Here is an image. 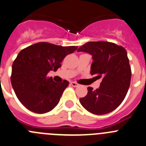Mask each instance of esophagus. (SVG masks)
<instances>
[{
	"label": "esophagus",
	"instance_id": "esophagus-1",
	"mask_svg": "<svg viewBox=\"0 0 146 146\" xmlns=\"http://www.w3.org/2000/svg\"><path fill=\"white\" fill-rule=\"evenodd\" d=\"M70 85H71L72 86H73V87L78 86V84L77 83H76V82H71V83H70Z\"/></svg>",
	"mask_w": 146,
	"mask_h": 146
}]
</instances>
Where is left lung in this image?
Instances as JSON below:
<instances>
[{
    "mask_svg": "<svg viewBox=\"0 0 146 146\" xmlns=\"http://www.w3.org/2000/svg\"><path fill=\"white\" fill-rule=\"evenodd\" d=\"M92 56L91 74L102 78L96 90L88 87V94L80 99L81 105L92 114H105L122 102L130 87L131 68L126 50L109 42H88L78 49Z\"/></svg>",
    "mask_w": 146,
    "mask_h": 146,
    "instance_id": "8db88e82",
    "label": "left lung"
}]
</instances>
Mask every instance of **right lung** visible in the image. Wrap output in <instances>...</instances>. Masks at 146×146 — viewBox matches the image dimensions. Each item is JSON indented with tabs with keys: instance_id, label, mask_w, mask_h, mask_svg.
I'll return each instance as SVG.
<instances>
[{
	"instance_id": "1",
	"label": "right lung",
	"mask_w": 146,
	"mask_h": 146,
	"mask_svg": "<svg viewBox=\"0 0 146 146\" xmlns=\"http://www.w3.org/2000/svg\"><path fill=\"white\" fill-rule=\"evenodd\" d=\"M77 47H62L39 42L21 50L13 61L11 82L19 100L27 109L37 114L48 112L59 103L69 83H56L47 75L56 71L67 54Z\"/></svg>"
}]
</instances>
